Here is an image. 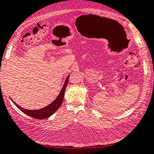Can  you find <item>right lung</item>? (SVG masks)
Returning a JSON list of instances; mask_svg holds the SVG:
<instances>
[{
  "mask_svg": "<svg viewBox=\"0 0 154 154\" xmlns=\"http://www.w3.org/2000/svg\"><path fill=\"white\" fill-rule=\"evenodd\" d=\"M69 79V75H68L67 77L66 78V80L65 81L64 85L62 87V89L60 91L59 95L57 96V97L55 99V101H53L52 103H50L49 105L45 107L42 109H37V110H29V109H24V108L20 107L19 105L15 103L13 101H12L14 103V104L16 105V106L19 108V109L23 111V113H25L26 115L31 116V117L38 119H46L49 117L51 116H52L53 114L55 112V111L59 109V107L61 106V105L63 103V98H64V95H65V91L66 87L67 85L68 81Z\"/></svg>",
  "mask_w": 154,
  "mask_h": 154,
  "instance_id": "right-lung-1",
  "label": "right lung"
}]
</instances>
